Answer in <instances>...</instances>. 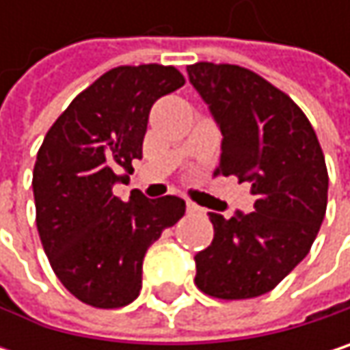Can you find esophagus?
<instances>
[{"label": "esophagus", "mask_w": 350, "mask_h": 350, "mask_svg": "<svg viewBox=\"0 0 350 350\" xmlns=\"http://www.w3.org/2000/svg\"><path fill=\"white\" fill-rule=\"evenodd\" d=\"M186 211H188V213H202V208H200L198 204H194V202H190V200L186 202Z\"/></svg>", "instance_id": "1"}]
</instances>
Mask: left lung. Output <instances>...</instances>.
<instances>
[{
	"label": "left lung",
	"instance_id": "8db88e82",
	"mask_svg": "<svg viewBox=\"0 0 350 350\" xmlns=\"http://www.w3.org/2000/svg\"><path fill=\"white\" fill-rule=\"evenodd\" d=\"M186 70L223 133L215 176H237L255 196L249 215L208 213L215 237L194 255V284L219 300L257 298L314 243L328 200L324 154L304 111L257 72L215 62Z\"/></svg>",
	"mask_w": 350,
	"mask_h": 350
}]
</instances>
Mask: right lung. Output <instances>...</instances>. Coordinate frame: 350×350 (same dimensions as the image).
<instances>
[{"label": "right lung", "mask_w": 350, "mask_h": 350, "mask_svg": "<svg viewBox=\"0 0 350 350\" xmlns=\"http://www.w3.org/2000/svg\"><path fill=\"white\" fill-rule=\"evenodd\" d=\"M184 85L164 64L117 66L79 93L48 129L34 164L36 227L60 284L95 308H121L142 290L148 247L176 225L186 202L146 198L123 202L113 184L142 158L152 105Z\"/></svg>", "instance_id": "obj_1"}]
</instances>
